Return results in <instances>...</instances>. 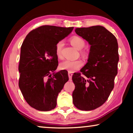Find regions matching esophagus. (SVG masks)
Returning a JSON list of instances; mask_svg holds the SVG:
<instances>
[{
  "mask_svg": "<svg viewBox=\"0 0 133 133\" xmlns=\"http://www.w3.org/2000/svg\"><path fill=\"white\" fill-rule=\"evenodd\" d=\"M68 75H69V80H71V78H72V76H73V73L71 72H69L68 73Z\"/></svg>",
  "mask_w": 133,
  "mask_h": 133,
  "instance_id": "34e87169",
  "label": "esophagus"
}]
</instances>
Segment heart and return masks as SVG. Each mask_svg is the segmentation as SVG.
Segmentation results:
<instances>
[{"mask_svg": "<svg viewBox=\"0 0 133 133\" xmlns=\"http://www.w3.org/2000/svg\"><path fill=\"white\" fill-rule=\"evenodd\" d=\"M72 46L75 47L76 49L78 50L82 49L85 45V42L82 37L77 36H74L71 37L70 39ZM63 46V43L62 41L58 42L56 46V55L58 58L62 57V51ZM82 55L83 56H86L87 55V53L85 51H82ZM83 66V62L80 60H65V61L62 62L60 64V68L62 70H66L70 72H73L76 70H77L81 67Z\"/></svg>", "mask_w": 133, "mask_h": 133, "instance_id": "obj_1", "label": "heart"}]
</instances>
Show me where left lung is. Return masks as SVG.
Returning <instances> with one entry per match:
<instances>
[{"instance_id": "obj_1", "label": "left lung", "mask_w": 133, "mask_h": 133, "mask_svg": "<svg viewBox=\"0 0 133 133\" xmlns=\"http://www.w3.org/2000/svg\"><path fill=\"white\" fill-rule=\"evenodd\" d=\"M75 32L91 46L82 73H75L72 77L75 84L73 102L78 109L90 111L104 104L114 88L119 60L118 43L103 26L76 28Z\"/></svg>"}]
</instances>
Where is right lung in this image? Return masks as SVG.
Returning a JSON list of instances; mask_svg holds the SVG:
<instances>
[{
	"label": "right lung",
	"instance_id": "obj_1",
	"mask_svg": "<svg viewBox=\"0 0 133 133\" xmlns=\"http://www.w3.org/2000/svg\"><path fill=\"white\" fill-rule=\"evenodd\" d=\"M74 28L44 25L31 30L21 46L19 86L24 98L39 111L54 109L58 93L69 80L66 70L55 71L58 66L56 46Z\"/></svg>",
	"mask_w": 133,
	"mask_h": 133
}]
</instances>
